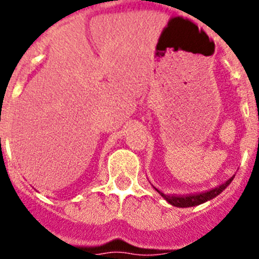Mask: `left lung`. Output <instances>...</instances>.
Listing matches in <instances>:
<instances>
[{
    "label": "left lung",
    "mask_w": 259,
    "mask_h": 259,
    "mask_svg": "<svg viewBox=\"0 0 259 259\" xmlns=\"http://www.w3.org/2000/svg\"><path fill=\"white\" fill-rule=\"evenodd\" d=\"M233 178H235V175H233L231 179H228L226 183L218 185L217 188H212V189H210V191L202 192V193H198V194H189V196H167V194H164V193H162V192L158 191L157 188H155V191L161 194L162 197H163L167 202L171 203L172 206H176V207L197 206V205H201V203L206 202V201L211 200V198L217 197L218 194H221L222 192H223L224 189L227 188L228 185L231 184V182L233 180Z\"/></svg>",
    "instance_id": "obj_1"
}]
</instances>
